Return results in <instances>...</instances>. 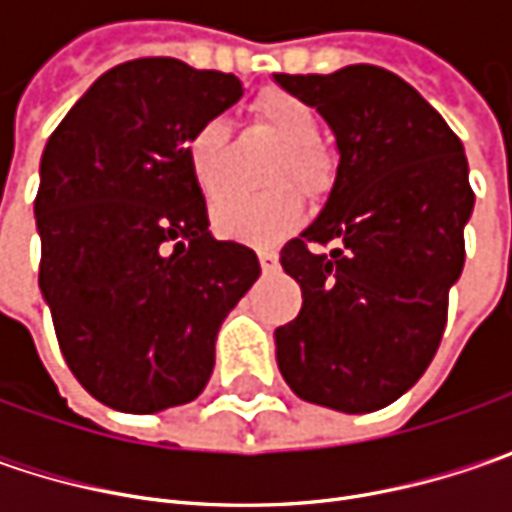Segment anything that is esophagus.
I'll list each match as a JSON object with an SVG mask.
<instances>
[{"mask_svg":"<svg viewBox=\"0 0 512 512\" xmlns=\"http://www.w3.org/2000/svg\"><path fill=\"white\" fill-rule=\"evenodd\" d=\"M259 265H262V270L265 273H270V270H276V265H279V256H276V250H259Z\"/></svg>","mask_w":512,"mask_h":512,"instance_id":"esophagus-1","label":"esophagus"}]
</instances>
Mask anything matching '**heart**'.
<instances>
[{
	"instance_id": "heart-1",
	"label": "heart",
	"mask_w": 512,
	"mask_h": 512,
	"mask_svg": "<svg viewBox=\"0 0 512 512\" xmlns=\"http://www.w3.org/2000/svg\"><path fill=\"white\" fill-rule=\"evenodd\" d=\"M250 116L270 130L285 148L273 185H299L307 196L322 199L336 179L333 156L319 145L316 110L287 90H265L253 99ZM230 148V128L225 119L210 116L187 133L185 159L193 182L216 196L225 187V162ZM305 219V199L296 187H279L262 196L227 193L213 205L216 230L247 245H273L290 236Z\"/></svg>"
}]
</instances>
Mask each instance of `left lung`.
Returning <instances> with one entry per match:
<instances>
[{
    "label": "left lung",
    "instance_id": "left-lung-1",
    "mask_svg": "<svg viewBox=\"0 0 512 512\" xmlns=\"http://www.w3.org/2000/svg\"><path fill=\"white\" fill-rule=\"evenodd\" d=\"M276 82L327 119L339 170L322 216L282 247L302 310L276 330V362L305 402L370 413L433 362L473 213L462 139L419 90L376 65ZM333 244L330 254L316 246Z\"/></svg>",
    "mask_w": 512,
    "mask_h": 512
}]
</instances>
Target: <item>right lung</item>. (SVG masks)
<instances>
[{
	"label": "right lung",
	"mask_w": 512,
	"mask_h": 512,
	"mask_svg": "<svg viewBox=\"0 0 512 512\" xmlns=\"http://www.w3.org/2000/svg\"><path fill=\"white\" fill-rule=\"evenodd\" d=\"M239 96L233 73L148 56L102 73L50 133L39 287L70 373L108 407L193 402L219 327L262 273L250 247L210 236L185 159L187 133Z\"/></svg>",
	"instance_id": "1"
}]
</instances>
